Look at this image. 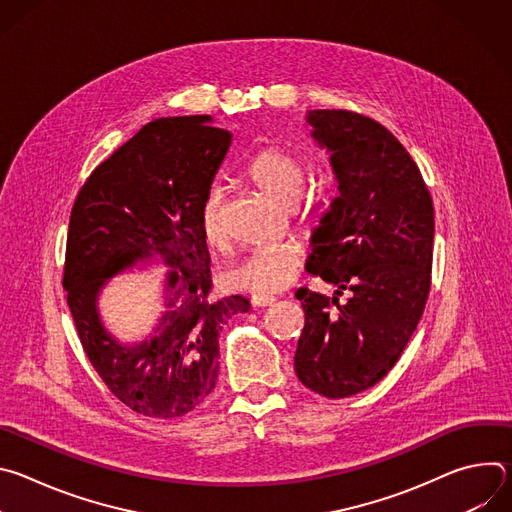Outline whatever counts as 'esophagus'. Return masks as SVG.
Returning <instances> with one entry per match:
<instances>
[{"label":"esophagus","mask_w":512,"mask_h":512,"mask_svg":"<svg viewBox=\"0 0 512 512\" xmlns=\"http://www.w3.org/2000/svg\"><path fill=\"white\" fill-rule=\"evenodd\" d=\"M251 304H253L255 308H267V306L275 304V298H273V296H253V298H251Z\"/></svg>","instance_id":"esophagus-1"}]
</instances>
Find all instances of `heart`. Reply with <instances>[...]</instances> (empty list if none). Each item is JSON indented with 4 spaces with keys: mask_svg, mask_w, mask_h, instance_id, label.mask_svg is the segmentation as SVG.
Here are the masks:
<instances>
[{
    "mask_svg": "<svg viewBox=\"0 0 512 512\" xmlns=\"http://www.w3.org/2000/svg\"><path fill=\"white\" fill-rule=\"evenodd\" d=\"M249 176L265 196L283 208H291L304 192L306 164L300 156L287 150L269 148L253 158ZM221 204V192L212 188L200 206V231L210 247H223L225 243ZM300 263L302 247L296 243L257 247L225 271V285L233 291H247L255 296L275 294L296 279Z\"/></svg>",
    "mask_w": 512,
    "mask_h": 512,
    "instance_id": "heart-1",
    "label": "heart"
}]
</instances>
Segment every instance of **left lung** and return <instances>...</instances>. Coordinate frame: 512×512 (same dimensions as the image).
Instances as JSON below:
<instances>
[{
	"label": "left lung",
	"mask_w": 512,
	"mask_h": 512,
	"mask_svg": "<svg viewBox=\"0 0 512 512\" xmlns=\"http://www.w3.org/2000/svg\"><path fill=\"white\" fill-rule=\"evenodd\" d=\"M306 123L338 184L306 269L336 291L296 294L306 326L294 364L304 387L342 399L377 385L417 328L431 285L433 204L419 168L381 123L344 109L308 111ZM344 288L351 300L342 307Z\"/></svg>",
	"instance_id": "8db88e82"
}]
</instances>
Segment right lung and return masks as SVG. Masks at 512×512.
<instances>
[{
	"instance_id": "1",
	"label": "right lung",
	"mask_w": 512,
	"mask_h": 512,
	"mask_svg": "<svg viewBox=\"0 0 512 512\" xmlns=\"http://www.w3.org/2000/svg\"><path fill=\"white\" fill-rule=\"evenodd\" d=\"M233 133L210 115L143 125L89 176L70 212L62 285L81 344L109 391L148 417H180L218 379V334L249 312L243 296L210 300V255L200 206ZM145 262L169 267L165 310L153 332L123 343L105 328L98 298L117 274Z\"/></svg>"
}]
</instances>
